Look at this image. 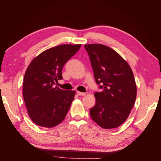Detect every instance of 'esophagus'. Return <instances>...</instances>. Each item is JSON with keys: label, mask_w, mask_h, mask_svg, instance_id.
Returning a JSON list of instances; mask_svg holds the SVG:
<instances>
[{"label": "esophagus", "mask_w": 161, "mask_h": 161, "mask_svg": "<svg viewBox=\"0 0 161 161\" xmlns=\"http://www.w3.org/2000/svg\"><path fill=\"white\" fill-rule=\"evenodd\" d=\"M76 93H77L78 95H79V96H81V95L85 96L86 95L85 92H80V91H77Z\"/></svg>", "instance_id": "obj_1"}]
</instances>
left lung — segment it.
Here are the masks:
<instances>
[{
    "mask_svg": "<svg viewBox=\"0 0 161 161\" xmlns=\"http://www.w3.org/2000/svg\"><path fill=\"white\" fill-rule=\"evenodd\" d=\"M95 81L101 92H96V103L90 109L92 119L104 129L115 128L127 119L134 105L137 89L128 63L111 47L86 44Z\"/></svg>",
    "mask_w": 161,
    "mask_h": 161,
    "instance_id": "obj_1",
    "label": "left lung"
}]
</instances>
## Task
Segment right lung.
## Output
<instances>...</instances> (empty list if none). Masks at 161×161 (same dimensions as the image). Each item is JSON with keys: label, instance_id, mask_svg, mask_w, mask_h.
I'll use <instances>...</instances> for the list:
<instances>
[{"label": "right lung", "instance_id": "add662e5", "mask_svg": "<svg viewBox=\"0 0 161 161\" xmlns=\"http://www.w3.org/2000/svg\"><path fill=\"white\" fill-rule=\"evenodd\" d=\"M81 44H63L42 52L30 62L25 73L23 96L27 113L37 125L53 128L64 119L75 91L54 86L62 79L66 62L79 51Z\"/></svg>", "mask_w": 161, "mask_h": 161}]
</instances>
